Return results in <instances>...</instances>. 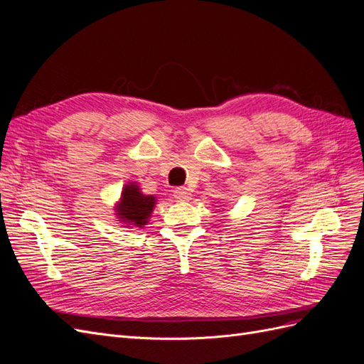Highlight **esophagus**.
I'll use <instances>...</instances> for the list:
<instances>
[{
	"label": "esophagus",
	"mask_w": 364,
	"mask_h": 364,
	"mask_svg": "<svg viewBox=\"0 0 364 364\" xmlns=\"http://www.w3.org/2000/svg\"><path fill=\"white\" fill-rule=\"evenodd\" d=\"M173 194H174V199H178V200H188L191 197L190 190L185 188V186H179V188H176L173 191Z\"/></svg>",
	"instance_id": "34e87169"
}]
</instances>
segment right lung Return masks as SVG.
I'll use <instances>...</instances> for the list:
<instances>
[{"label":"right lung","instance_id":"add662e5","mask_svg":"<svg viewBox=\"0 0 364 364\" xmlns=\"http://www.w3.org/2000/svg\"><path fill=\"white\" fill-rule=\"evenodd\" d=\"M155 203V196L142 194L139 191V186L135 182H130L123 188L121 200L117 203V217L119 218V222H123L127 226L142 228L147 225Z\"/></svg>","mask_w":364,"mask_h":364}]
</instances>
